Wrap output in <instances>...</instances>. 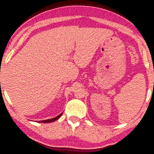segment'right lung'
<instances>
[{"mask_svg":"<svg viewBox=\"0 0 154 154\" xmlns=\"http://www.w3.org/2000/svg\"><path fill=\"white\" fill-rule=\"evenodd\" d=\"M62 114H63V113H61L59 115H58V116H57V117H55V118H51V119H46V120L38 121V122H40V123H50V122H55V120H57V119H58L60 117H61Z\"/></svg>","mask_w":154,"mask_h":154,"instance_id":"right-lung-1","label":"right lung"}]
</instances>
